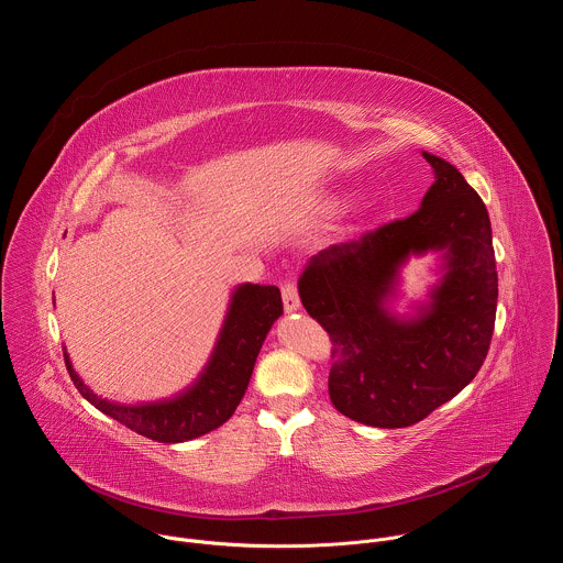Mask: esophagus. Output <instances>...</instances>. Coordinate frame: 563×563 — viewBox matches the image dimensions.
I'll list each match as a JSON object with an SVG mask.
<instances>
[{"mask_svg": "<svg viewBox=\"0 0 563 563\" xmlns=\"http://www.w3.org/2000/svg\"><path fill=\"white\" fill-rule=\"evenodd\" d=\"M280 294H283V305H285V311H296L300 307V298H298V289H296V283L291 280H285L280 285Z\"/></svg>", "mask_w": 563, "mask_h": 563, "instance_id": "esophagus-1", "label": "esophagus"}]
</instances>
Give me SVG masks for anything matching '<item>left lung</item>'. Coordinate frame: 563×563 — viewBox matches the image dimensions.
Wrapping results in <instances>:
<instances>
[{"label":"left lung","instance_id":"left-lung-1","mask_svg":"<svg viewBox=\"0 0 563 563\" xmlns=\"http://www.w3.org/2000/svg\"><path fill=\"white\" fill-rule=\"evenodd\" d=\"M434 185L421 207L358 240L318 252L298 294L330 334V398L365 426L408 428L456 396L484 365L497 316L499 278L484 200L456 167L423 153ZM448 249L449 274L415 324L382 309L397 265L410 253Z\"/></svg>","mask_w":563,"mask_h":563}]
</instances>
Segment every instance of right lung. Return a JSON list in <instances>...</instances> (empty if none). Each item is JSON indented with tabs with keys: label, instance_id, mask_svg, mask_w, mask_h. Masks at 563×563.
Masks as SVG:
<instances>
[{
	"label": "right lung",
	"instance_id": "1",
	"mask_svg": "<svg viewBox=\"0 0 563 563\" xmlns=\"http://www.w3.org/2000/svg\"><path fill=\"white\" fill-rule=\"evenodd\" d=\"M283 313L280 289L274 285H243L231 300L216 352L202 378L183 396L165 404L118 406L96 396L70 367L64 354L68 376L77 391L107 417L129 430L157 441L180 443L220 428L243 400L256 356L274 320Z\"/></svg>",
	"mask_w": 563,
	"mask_h": 563
}]
</instances>
